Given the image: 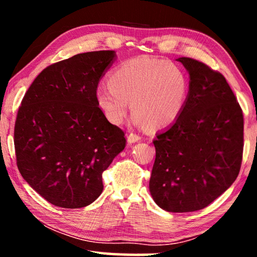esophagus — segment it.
I'll return each mask as SVG.
<instances>
[{
    "instance_id": "obj_1",
    "label": "esophagus",
    "mask_w": 257,
    "mask_h": 257,
    "mask_svg": "<svg viewBox=\"0 0 257 257\" xmlns=\"http://www.w3.org/2000/svg\"><path fill=\"white\" fill-rule=\"evenodd\" d=\"M127 141H128V143H130V144H132V143H136L138 141H141V136H139V135H136V134L132 133V134L128 135Z\"/></svg>"
}]
</instances>
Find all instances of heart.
Here are the masks:
<instances>
[{"instance_id":"b5f03b06","label":"heart","mask_w":257,"mask_h":257,"mask_svg":"<svg viewBox=\"0 0 257 257\" xmlns=\"http://www.w3.org/2000/svg\"><path fill=\"white\" fill-rule=\"evenodd\" d=\"M108 82L97 87L95 96L113 124L122 123L132 99L135 124L168 127L180 115L188 94V80L179 67L150 56L125 61L112 71Z\"/></svg>"}]
</instances>
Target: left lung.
Masks as SVG:
<instances>
[{
    "instance_id": "obj_1",
    "label": "left lung",
    "mask_w": 257,
    "mask_h": 257,
    "mask_svg": "<svg viewBox=\"0 0 257 257\" xmlns=\"http://www.w3.org/2000/svg\"><path fill=\"white\" fill-rule=\"evenodd\" d=\"M177 61L189 73V90L178 119L153 141L150 191L161 208L184 213L210 205L236 180L243 118L220 72L190 58Z\"/></svg>"
}]
</instances>
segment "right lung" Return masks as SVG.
<instances>
[{
    "instance_id": "add662e5",
    "label": "right lung",
    "mask_w": 257,
    "mask_h": 257,
    "mask_svg": "<svg viewBox=\"0 0 257 257\" xmlns=\"http://www.w3.org/2000/svg\"><path fill=\"white\" fill-rule=\"evenodd\" d=\"M114 51L87 52L45 68L25 94L15 125L17 165L55 206L80 208L103 191L102 173L125 146L96 102Z\"/></svg>"
}]
</instances>
